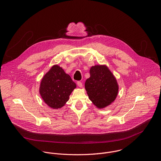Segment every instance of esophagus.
Returning a JSON list of instances; mask_svg holds the SVG:
<instances>
[{"label": "esophagus", "mask_w": 161, "mask_h": 161, "mask_svg": "<svg viewBox=\"0 0 161 161\" xmlns=\"http://www.w3.org/2000/svg\"><path fill=\"white\" fill-rule=\"evenodd\" d=\"M77 85L79 87H82V83L80 81H77Z\"/></svg>", "instance_id": "obj_1"}]
</instances>
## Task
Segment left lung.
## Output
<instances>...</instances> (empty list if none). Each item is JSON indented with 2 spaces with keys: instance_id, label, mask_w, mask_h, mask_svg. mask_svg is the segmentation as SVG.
I'll use <instances>...</instances> for the list:
<instances>
[{
  "instance_id": "8db88e82",
  "label": "left lung",
  "mask_w": 161,
  "mask_h": 161,
  "mask_svg": "<svg viewBox=\"0 0 161 161\" xmlns=\"http://www.w3.org/2000/svg\"><path fill=\"white\" fill-rule=\"evenodd\" d=\"M90 75L85 83L89 98L97 108H105L115 100L118 95L117 81L106 66H92Z\"/></svg>"
}]
</instances>
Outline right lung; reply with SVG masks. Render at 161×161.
<instances>
[{"instance_id": "add662e5", "label": "right lung", "mask_w": 161, "mask_h": 161, "mask_svg": "<svg viewBox=\"0 0 161 161\" xmlns=\"http://www.w3.org/2000/svg\"><path fill=\"white\" fill-rule=\"evenodd\" d=\"M76 87L70 75L58 65L53 66L43 77L40 93L46 104L52 108L63 107Z\"/></svg>"}]
</instances>
